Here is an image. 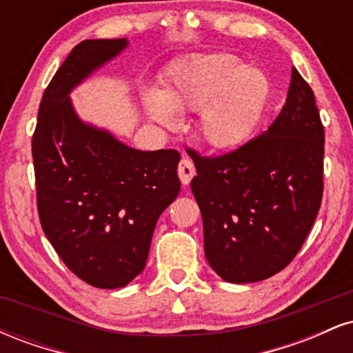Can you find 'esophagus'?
<instances>
[{
	"label": "esophagus",
	"mask_w": 353,
	"mask_h": 353,
	"mask_svg": "<svg viewBox=\"0 0 353 353\" xmlns=\"http://www.w3.org/2000/svg\"><path fill=\"white\" fill-rule=\"evenodd\" d=\"M177 174H179V179L184 185H188L190 181H192L194 174H196V168H194L192 161L190 159H181L179 168H177Z\"/></svg>",
	"instance_id": "34e87169"
}]
</instances>
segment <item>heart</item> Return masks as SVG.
Returning <instances> with one entry per match:
<instances>
[{"label":"heart","instance_id":"obj_1","mask_svg":"<svg viewBox=\"0 0 353 353\" xmlns=\"http://www.w3.org/2000/svg\"><path fill=\"white\" fill-rule=\"evenodd\" d=\"M270 83L264 71L232 54L197 56L177 68L144 108L156 123L176 128V112H199V136L214 149H236L250 139L264 112Z\"/></svg>","mask_w":353,"mask_h":353}]
</instances>
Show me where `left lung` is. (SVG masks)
<instances>
[{"mask_svg":"<svg viewBox=\"0 0 353 353\" xmlns=\"http://www.w3.org/2000/svg\"><path fill=\"white\" fill-rule=\"evenodd\" d=\"M323 141L314 91L294 68L267 131L224 156L190 151L205 259L224 281H264L292 262L322 202Z\"/></svg>","mask_w":353,"mask_h":353,"instance_id":"obj_1","label":"left lung"}]
</instances>
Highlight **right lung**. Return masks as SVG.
Returning a JSON list of instances; mask_svg holds the SVG:
<instances>
[{
  "mask_svg": "<svg viewBox=\"0 0 353 353\" xmlns=\"http://www.w3.org/2000/svg\"><path fill=\"white\" fill-rule=\"evenodd\" d=\"M128 39L72 48L44 91L33 134L41 228L81 281L119 289L144 270L156 222L181 190L179 152L139 151L76 114L71 91Z\"/></svg>",
  "mask_w": 353,
  "mask_h": 353,
  "instance_id": "obj_1",
  "label": "right lung"
}]
</instances>
